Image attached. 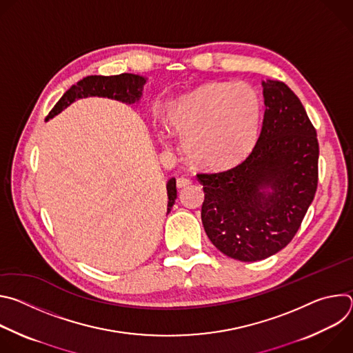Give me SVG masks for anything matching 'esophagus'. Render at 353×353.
<instances>
[{
  "mask_svg": "<svg viewBox=\"0 0 353 353\" xmlns=\"http://www.w3.org/2000/svg\"><path fill=\"white\" fill-rule=\"evenodd\" d=\"M176 184H177V187L179 188H181V187H185V185H188V184H191V180L188 179V177H177V180H176Z\"/></svg>",
  "mask_w": 353,
  "mask_h": 353,
  "instance_id": "esophagus-1",
  "label": "esophagus"
}]
</instances>
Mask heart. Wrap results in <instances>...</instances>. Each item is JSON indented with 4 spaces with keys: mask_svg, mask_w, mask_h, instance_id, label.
<instances>
[{
    "mask_svg": "<svg viewBox=\"0 0 353 353\" xmlns=\"http://www.w3.org/2000/svg\"><path fill=\"white\" fill-rule=\"evenodd\" d=\"M185 157L203 169L237 163L253 148L261 123V97L248 83L210 82L180 97L168 110Z\"/></svg>",
    "mask_w": 353,
    "mask_h": 353,
    "instance_id": "heart-1",
    "label": "heart"
}]
</instances>
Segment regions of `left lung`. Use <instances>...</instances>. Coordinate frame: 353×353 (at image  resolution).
Listing matches in <instances>:
<instances>
[{
    "mask_svg": "<svg viewBox=\"0 0 353 353\" xmlns=\"http://www.w3.org/2000/svg\"><path fill=\"white\" fill-rule=\"evenodd\" d=\"M265 113L251 154L239 165L199 173L201 219L212 244L230 259L259 261L286 247L319 183V141L303 105L281 81H263Z\"/></svg>",
    "mask_w": 353,
    "mask_h": 353,
    "instance_id": "1",
    "label": "left lung"
}]
</instances>
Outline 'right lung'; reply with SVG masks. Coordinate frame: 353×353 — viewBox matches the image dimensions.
Instances as JSON below:
<instances>
[{
	"instance_id": "add662e5",
	"label": "right lung",
	"mask_w": 353,
	"mask_h": 353,
	"mask_svg": "<svg viewBox=\"0 0 353 353\" xmlns=\"http://www.w3.org/2000/svg\"><path fill=\"white\" fill-rule=\"evenodd\" d=\"M146 82V78L135 75V74H120L113 77H102V75H90L77 85H72L56 103V106L48 113L46 120L53 119L59 113H61L67 106H70L75 99H82L88 96H102L109 99L120 100L123 103L132 105L141 99L142 89ZM168 188V214L174 205L177 198L176 190V179H170L166 184Z\"/></svg>"
}]
</instances>
